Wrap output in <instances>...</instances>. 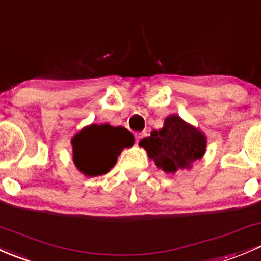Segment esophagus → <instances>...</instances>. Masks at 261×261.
Here are the masks:
<instances>
[{"instance_id":"obj_1","label":"esophagus","mask_w":261,"mask_h":261,"mask_svg":"<svg viewBox=\"0 0 261 261\" xmlns=\"http://www.w3.org/2000/svg\"><path fill=\"white\" fill-rule=\"evenodd\" d=\"M146 136V133L145 131H141V133H138L135 134V139H136V144H139V141L141 140L143 138H145Z\"/></svg>"}]
</instances>
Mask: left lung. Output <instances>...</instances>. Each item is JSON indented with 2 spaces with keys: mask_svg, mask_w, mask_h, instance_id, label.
<instances>
[{
  "mask_svg": "<svg viewBox=\"0 0 261 261\" xmlns=\"http://www.w3.org/2000/svg\"><path fill=\"white\" fill-rule=\"evenodd\" d=\"M139 146L145 149L159 169L174 174L179 169H191L194 162L203 158L207 138L203 131L173 114L165 118L162 128L141 139Z\"/></svg>",
  "mask_w": 261,
  "mask_h": 261,
  "instance_id": "1",
  "label": "left lung"
}]
</instances>
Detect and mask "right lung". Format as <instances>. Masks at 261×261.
Returning <instances> with one entry per match:
<instances>
[{"instance_id": "add662e5", "label": "right lung", "mask_w": 261, "mask_h": 261, "mask_svg": "<svg viewBox=\"0 0 261 261\" xmlns=\"http://www.w3.org/2000/svg\"><path fill=\"white\" fill-rule=\"evenodd\" d=\"M134 135L122 126L109 123L86 126L73 138V162L86 177H98L110 172L125 147L134 145Z\"/></svg>"}]
</instances>
